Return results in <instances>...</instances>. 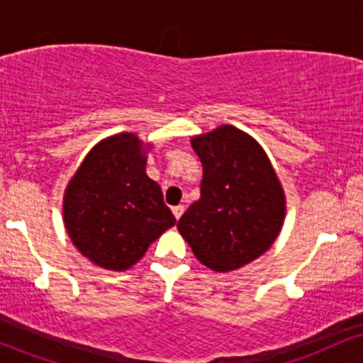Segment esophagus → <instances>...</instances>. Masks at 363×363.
I'll use <instances>...</instances> for the list:
<instances>
[{
	"label": "esophagus",
	"instance_id": "34e87169",
	"mask_svg": "<svg viewBox=\"0 0 363 363\" xmlns=\"http://www.w3.org/2000/svg\"><path fill=\"white\" fill-rule=\"evenodd\" d=\"M172 213H174V216H176V218L179 220L182 216V213H184V206L182 205H177V206H174L172 208Z\"/></svg>",
	"mask_w": 363,
	"mask_h": 363
}]
</instances>
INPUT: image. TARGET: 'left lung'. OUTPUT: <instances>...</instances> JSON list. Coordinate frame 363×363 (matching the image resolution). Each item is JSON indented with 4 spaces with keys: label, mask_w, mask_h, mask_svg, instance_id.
Listing matches in <instances>:
<instances>
[{
    "label": "left lung",
    "mask_w": 363,
    "mask_h": 363,
    "mask_svg": "<svg viewBox=\"0 0 363 363\" xmlns=\"http://www.w3.org/2000/svg\"><path fill=\"white\" fill-rule=\"evenodd\" d=\"M203 164L201 196L177 223L196 259L218 273L262 256L277 240L286 211L277 170L242 129L222 124L191 138Z\"/></svg>",
    "instance_id": "left-lung-1"
}]
</instances>
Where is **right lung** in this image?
I'll return each mask as SVG.
<instances>
[{
    "label": "right lung",
    "instance_id": "add662e5",
    "mask_svg": "<svg viewBox=\"0 0 363 363\" xmlns=\"http://www.w3.org/2000/svg\"><path fill=\"white\" fill-rule=\"evenodd\" d=\"M152 147L128 131L104 138L65 189L66 232L74 247L104 269L126 272L176 223L160 186L147 176Z\"/></svg>",
    "mask_w": 363,
    "mask_h": 363
}]
</instances>
